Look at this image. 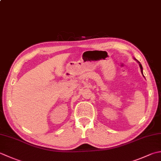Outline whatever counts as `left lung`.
<instances>
[{
    "instance_id": "1",
    "label": "left lung",
    "mask_w": 161,
    "mask_h": 161,
    "mask_svg": "<svg viewBox=\"0 0 161 161\" xmlns=\"http://www.w3.org/2000/svg\"><path fill=\"white\" fill-rule=\"evenodd\" d=\"M135 60H136V59H135ZM136 61H137V63H138V64H139V65H140V69H141V72H142V75H143V70H142V66L141 64H140V63L139 61H137V60H136Z\"/></svg>"
}]
</instances>
